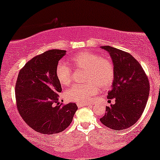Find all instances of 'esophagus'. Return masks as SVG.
Instances as JSON below:
<instances>
[{
    "instance_id": "esophagus-1",
    "label": "esophagus",
    "mask_w": 160,
    "mask_h": 160,
    "mask_svg": "<svg viewBox=\"0 0 160 160\" xmlns=\"http://www.w3.org/2000/svg\"><path fill=\"white\" fill-rule=\"evenodd\" d=\"M89 104H87V103H84V102H77V106L78 108H81L82 106H89Z\"/></svg>"
}]
</instances>
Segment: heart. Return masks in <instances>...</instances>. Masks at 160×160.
Returning a JSON list of instances; mask_svg holds the SVG:
<instances>
[{
	"mask_svg": "<svg viewBox=\"0 0 160 160\" xmlns=\"http://www.w3.org/2000/svg\"><path fill=\"white\" fill-rule=\"evenodd\" d=\"M74 68L84 70L83 82L86 84H73L65 92V98L69 101L86 102L98 91L108 88L114 78V68L108 58H102L93 52H83L71 58ZM56 77L62 86H68L72 80V71L66 64L58 63L56 67Z\"/></svg>",
	"mask_w": 160,
	"mask_h": 160,
	"instance_id": "b5f03b06",
	"label": "heart"
}]
</instances>
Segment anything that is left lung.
Listing matches in <instances>:
<instances>
[{
	"mask_svg": "<svg viewBox=\"0 0 160 160\" xmlns=\"http://www.w3.org/2000/svg\"><path fill=\"white\" fill-rule=\"evenodd\" d=\"M100 48L110 54L114 68L107 98H114L115 103L106 106L100 120L112 130H124L132 126L143 113L149 95V82L141 65L130 54L110 46Z\"/></svg>",
	"mask_w": 160,
	"mask_h": 160,
	"instance_id": "8db88e82",
	"label": "left lung"
}]
</instances>
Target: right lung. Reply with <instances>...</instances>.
I'll list each match as a JSON object with an SVG mask.
<instances>
[{
	"label": "right lung",
	"mask_w": 160,
	"mask_h": 160,
	"mask_svg": "<svg viewBox=\"0 0 160 160\" xmlns=\"http://www.w3.org/2000/svg\"><path fill=\"white\" fill-rule=\"evenodd\" d=\"M66 51L52 49L35 57L19 71L15 92L19 114L30 128L45 135L65 130L77 111L76 103H59L62 88L56 67Z\"/></svg>",
	"instance_id": "obj_1"
}]
</instances>
